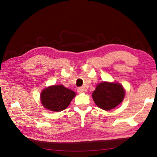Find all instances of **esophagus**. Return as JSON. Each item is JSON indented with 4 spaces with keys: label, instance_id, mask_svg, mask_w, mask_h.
Segmentation results:
<instances>
[{
    "label": "esophagus",
    "instance_id": "obj_1",
    "mask_svg": "<svg viewBox=\"0 0 157 157\" xmlns=\"http://www.w3.org/2000/svg\"><path fill=\"white\" fill-rule=\"evenodd\" d=\"M77 90H78V92L79 93V94L83 93V92H85V89H84V88H83V87H79V88H78Z\"/></svg>",
    "mask_w": 157,
    "mask_h": 157
}]
</instances>
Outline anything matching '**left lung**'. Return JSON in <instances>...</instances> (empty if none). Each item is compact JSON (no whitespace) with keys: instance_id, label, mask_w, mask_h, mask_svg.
Here are the masks:
<instances>
[{"instance_id":"obj_1","label":"left lung","mask_w":157,"mask_h":157,"mask_svg":"<svg viewBox=\"0 0 157 157\" xmlns=\"http://www.w3.org/2000/svg\"><path fill=\"white\" fill-rule=\"evenodd\" d=\"M124 95L125 92L121 85L103 82L96 86L92 94V98L99 108L110 110L121 103Z\"/></svg>"}]
</instances>
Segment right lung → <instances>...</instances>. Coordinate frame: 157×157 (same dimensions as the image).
<instances>
[{
	"label": "right lung",
	"instance_id": "obj_1",
	"mask_svg": "<svg viewBox=\"0 0 157 157\" xmlns=\"http://www.w3.org/2000/svg\"><path fill=\"white\" fill-rule=\"evenodd\" d=\"M76 93L62 85L46 88L41 93V101L44 108L52 112H60L69 105Z\"/></svg>",
	"mask_w": 157,
	"mask_h": 157
}]
</instances>
